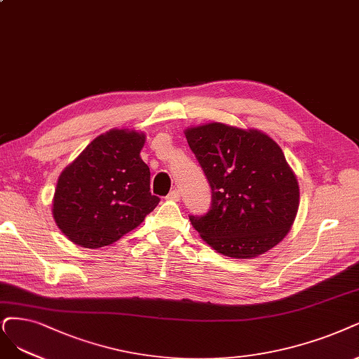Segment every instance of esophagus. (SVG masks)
Wrapping results in <instances>:
<instances>
[{
	"instance_id": "esophagus-1",
	"label": "esophagus",
	"mask_w": 359,
	"mask_h": 359,
	"mask_svg": "<svg viewBox=\"0 0 359 359\" xmlns=\"http://www.w3.org/2000/svg\"><path fill=\"white\" fill-rule=\"evenodd\" d=\"M165 198L168 201H179L180 200V192L177 189H172Z\"/></svg>"
}]
</instances>
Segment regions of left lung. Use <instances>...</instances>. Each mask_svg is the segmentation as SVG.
I'll return each mask as SVG.
<instances>
[{
	"mask_svg": "<svg viewBox=\"0 0 359 359\" xmlns=\"http://www.w3.org/2000/svg\"><path fill=\"white\" fill-rule=\"evenodd\" d=\"M211 187V207L189 216L217 253L257 257L281 243L299 208V183L280 146L259 130L222 123L184 131Z\"/></svg>",
	"mask_w": 359,
	"mask_h": 359,
	"instance_id": "8db88e82",
	"label": "left lung"
}]
</instances>
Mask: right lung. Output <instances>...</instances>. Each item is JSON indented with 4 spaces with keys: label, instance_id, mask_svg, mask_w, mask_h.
Returning <instances> with one entry per match:
<instances>
[{
    "label": "right lung",
    "instance_id": "right-lung-1",
    "mask_svg": "<svg viewBox=\"0 0 359 359\" xmlns=\"http://www.w3.org/2000/svg\"><path fill=\"white\" fill-rule=\"evenodd\" d=\"M144 135L109 130L93 140L59 176L53 217L69 240L86 248L109 245L137 228L158 205L142 158Z\"/></svg>",
    "mask_w": 359,
    "mask_h": 359
}]
</instances>
